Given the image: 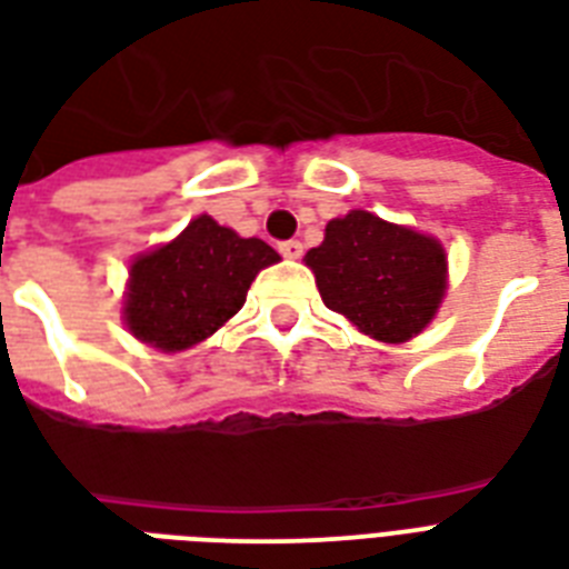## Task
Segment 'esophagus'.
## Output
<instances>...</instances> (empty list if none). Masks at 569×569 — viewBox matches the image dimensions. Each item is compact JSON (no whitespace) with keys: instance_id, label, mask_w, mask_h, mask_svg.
Returning a JSON list of instances; mask_svg holds the SVG:
<instances>
[{"instance_id":"34e87169","label":"esophagus","mask_w":569,"mask_h":569,"mask_svg":"<svg viewBox=\"0 0 569 569\" xmlns=\"http://www.w3.org/2000/svg\"><path fill=\"white\" fill-rule=\"evenodd\" d=\"M279 252L284 254V258H299V254H302V243H299V240H284V243H279Z\"/></svg>"}]
</instances>
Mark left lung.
<instances>
[{
  "instance_id": "8db88e82",
  "label": "left lung",
  "mask_w": 569,
  "mask_h": 569,
  "mask_svg": "<svg viewBox=\"0 0 569 569\" xmlns=\"http://www.w3.org/2000/svg\"><path fill=\"white\" fill-rule=\"evenodd\" d=\"M320 297L365 335L400 345L418 335L445 293V249L433 237L350 210L326 224L323 243L306 254Z\"/></svg>"
}]
</instances>
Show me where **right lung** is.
Wrapping results in <instances>:
<instances>
[{"mask_svg": "<svg viewBox=\"0 0 569 569\" xmlns=\"http://www.w3.org/2000/svg\"><path fill=\"white\" fill-rule=\"evenodd\" d=\"M279 261L258 237H240L210 216L136 258L127 290V326L144 345L178 353L204 341L243 308L254 276Z\"/></svg>", "mask_w": 569, "mask_h": 569, "instance_id": "right-lung-1", "label": "right lung"}]
</instances>
